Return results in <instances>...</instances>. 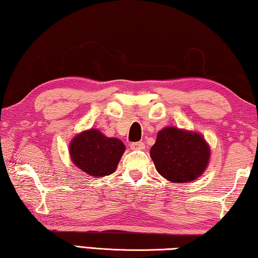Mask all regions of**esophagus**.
Here are the masks:
<instances>
[{"mask_svg": "<svg viewBox=\"0 0 258 258\" xmlns=\"http://www.w3.org/2000/svg\"><path fill=\"white\" fill-rule=\"evenodd\" d=\"M146 148L145 143H143L142 141H139V142H133L131 143V149L133 150H143Z\"/></svg>", "mask_w": 258, "mask_h": 258, "instance_id": "obj_1", "label": "esophagus"}]
</instances>
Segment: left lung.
I'll return each mask as SVG.
<instances>
[{"label": "left lung", "instance_id": "1", "mask_svg": "<svg viewBox=\"0 0 258 258\" xmlns=\"http://www.w3.org/2000/svg\"><path fill=\"white\" fill-rule=\"evenodd\" d=\"M209 155V147L202 135L176 127L161 130L150 149L157 171L175 183L194 181L202 175Z\"/></svg>", "mask_w": 258, "mask_h": 258}]
</instances>
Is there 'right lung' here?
<instances>
[{
  "instance_id": "1",
  "label": "right lung",
  "mask_w": 258,
  "mask_h": 258,
  "mask_svg": "<svg viewBox=\"0 0 258 258\" xmlns=\"http://www.w3.org/2000/svg\"><path fill=\"white\" fill-rule=\"evenodd\" d=\"M69 151L78 168L97 177L116 171L125 146L118 139L107 138L98 130H90L74 138Z\"/></svg>"
}]
</instances>
